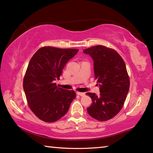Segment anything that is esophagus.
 Wrapping results in <instances>:
<instances>
[{"label":"esophagus","mask_w":153,"mask_h":153,"mask_svg":"<svg viewBox=\"0 0 153 153\" xmlns=\"http://www.w3.org/2000/svg\"><path fill=\"white\" fill-rule=\"evenodd\" d=\"M76 94L79 95V96H84L85 95V94L83 93V92H79V91H77Z\"/></svg>","instance_id":"obj_1"}]
</instances>
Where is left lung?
Returning <instances> with one entry per match:
<instances>
[{"instance_id": "8db88e82", "label": "left lung", "mask_w": 153, "mask_h": 153, "mask_svg": "<svg viewBox=\"0 0 153 153\" xmlns=\"http://www.w3.org/2000/svg\"><path fill=\"white\" fill-rule=\"evenodd\" d=\"M94 61V72L100 95L87 93L92 100L88 112L93 118L107 121L118 114L129 90L130 81L125 63L114 49L96 46L83 50Z\"/></svg>"}]
</instances>
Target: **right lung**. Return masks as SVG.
I'll use <instances>...</instances> for the list:
<instances>
[{
    "mask_svg": "<svg viewBox=\"0 0 153 153\" xmlns=\"http://www.w3.org/2000/svg\"><path fill=\"white\" fill-rule=\"evenodd\" d=\"M78 49L45 46L30 59L23 81V88L29 107L34 114L46 123H53L68 111L75 98L73 90L57 88L66 63Z\"/></svg>",
    "mask_w": 153,
    "mask_h": 153,
    "instance_id": "add662e5",
    "label": "right lung"
}]
</instances>
